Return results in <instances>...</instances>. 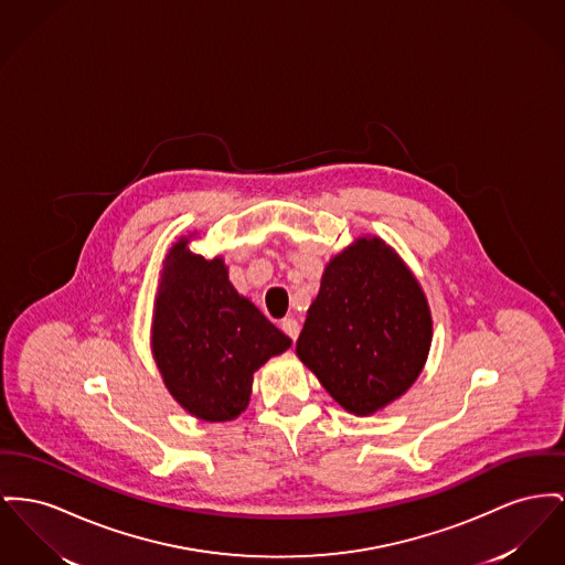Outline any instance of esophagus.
Returning <instances> with one entry per match:
<instances>
[{"instance_id":"esophagus-1","label":"esophagus","mask_w":565,"mask_h":565,"mask_svg":"<svg viewBox=\"0 0 565 565\" xmlns=\"http://www.w3.org/2000/svg\"><path fill=\"white\" fill-rule=\"evenodd\" d=\"M281 331L286 332L290 339H297L300 332V324L295 318H284L281 320Z\"/></svg>"}]
</instances>
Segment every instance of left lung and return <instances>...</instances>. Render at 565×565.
<instances>
[{"instance_id": "left-lung-1", "label": "left lung", "mask_w": 565, "mask_h": 565, "mask_svg": "<svg viewBox=\"0 0 565 565\" xmlns=\"http://www.w3.org/2000/svg\"><path fill=\"white\" fill-rule=\"evenodd\" d=\"M429 300L380 236H359L324 266L297 356L345 412L371 416L418 380L431 350Z\"/></svg>"}]
</instances>
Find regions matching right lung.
Wrapping results in <instances>:
<instances>
[{
    "instance_id": "right-lung-1",
    "label": "right lung",
    "mask_w": 565,
    "mask_h": 565,
    "mask_svg": "<svg viewBox=\"0 0 565 565\" xmlns=\"http://www.w3.org/2000/svg\"><path fill=\"white\" fill-rule=\"evenodd\" d=\"M168 249L153 302L151 352L172 398L204 423H228L249 405L254 373L292 339L234 290L222 256Z\"/></svg>"
}]
</instances>
